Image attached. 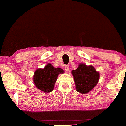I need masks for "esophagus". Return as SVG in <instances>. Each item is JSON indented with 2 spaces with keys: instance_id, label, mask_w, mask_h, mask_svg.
Listing matches in <instances>:
<instances>
[{
  "instance_id": "obj_1",
  "label": "esophagus",
  "mask_w": 126,
  "mask_h": 126,
  "mask_svg": "<svg viewBox=\"0 0 126 126\" xmlns=\"http://www.w3.org/2000/svg\"><path fill=\"white\" fill-rule=\"evenodd\" d=\"M65 69L66 71L69 70V65H65Z\"/></svg>"
}]
</instances>
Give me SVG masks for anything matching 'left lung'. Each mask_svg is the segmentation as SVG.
Masks as SVG:
<instances>
[{
    "mask_svg": "<svg viewBox=\"0 0 126 126\" xmlns=\"http://www.w3.org/2000/svg\"><path fill=\"white\" fill-rule=\"evenodd\" d=\"M76 89L77 92L85 94L91 91L97 85L99 80L100 74L92 65L87 66L80 63L78 68L72 71Z\"/></svg>",
    "mask_w": 126,
    "mask_h": 126,
    "instance_id": "8db88e82",
    "label": "left lung"
}]
</instances>
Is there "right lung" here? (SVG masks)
I'll list each match as a JSON object with an SVG mask.
<instances>
[{
    "label": "right lung",
    "mask_w": 126,
    "mask_h": 126,
    "mask_svg": "<svg viewBox=\"0 0 126 126\" xmlns=\"http://www.w3.org/2000/svg\"><path fill=\"white\" fill-rule=\"evenodd\" d=\"M63 72L62 69L56 68L51 63H48L44 69H38L35 70L33 76L34 83L38 89L43 92H51L58 75Z\"/></svg>",
    "instance_id": "right-lung-1"
}]
</instances>
